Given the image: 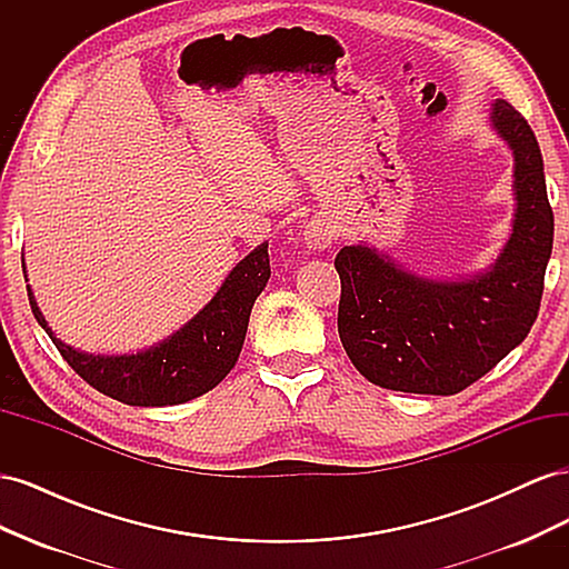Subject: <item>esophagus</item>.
<instances>
[{"mask_svg":"<svg viewBox=\"0 0 569 569\" xmlns=\"http://www.w3.org/2000/svg\"><path fill=\"white\" fill-rule=\"evenodd\" d=\"M335 237H337V226L335 220L327 216H316L313 220H308L303 228V242L311 251H325L327 247H332Z\"/></svg>","mask_w":569,"mask_h":569,"instance_id":"obj_1","label":"esophagus"}]
</instances>
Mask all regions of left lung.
<instances>
[{
	"instance_id": "left-lung-1",
	"label": "left lung",
	"mask_w": 569,
	"mask_h": 569,
	"mask_svg": "<svg viewBox=\"0 0 569 569\" xmlns=\"http://www.w3.org/2000/svg\"><path fill=\"white\" fill-rule=\"evenodd\" d=\"M491 128L512 151V232L496 261L470 278L435 280L368 244L343 247L339 339L356 370L393 391L451 396L525 341L539 316L553 249L543 159L527 120L491 104Z\"/></svg>"
}]
</instances>
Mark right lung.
<instances>
[{"label": "right lung", "instance_id": "obj_1", "mask_svg": "<svg viewBox=\"0 0 569 569\" xmlns=\"http://www.w3.org/2000/svg\"><path fill=\"white\" fill-rule=\"evenodd\" d=\"M268 280L270 258L268 242H263L230 270L213 299L180 330L149 349L116 356L68 347L44 320L30 284L28 299L32 316L84 382L120 403L153 408L187 403L226 380L242 351L253 301Z\"/></svg>", "mask_w": 569, "mask_h": 569}]
</instances>
